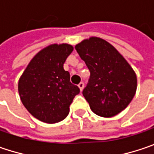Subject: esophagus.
Listing matches in <instances>:
<instances>
[{"label":"esophagus","instance_id":"34e87169","mask_svg":"<svg viewBox=\"0 0 154 154\" xmlns=\"http://www.w3.org/2000/svg\"><path fill=\"white\" fill-rule=\"evenodd\" d=\"M78 87H79L80 90H83V89H84V82H80V83H79V84H78Z\"/></svg>","mask_w":154,"mask_h":154}]
</instances>
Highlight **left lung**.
I'll use <instances>...</instances> for the list:
<instances>
[{
  "instance_id": "left-lung-1",
  "label": "left lung",
  "mask_w": 154,
  "mask_h": 154,
  "mask_svg": "<svg viewBox=\"0 0 154 154\" xmlns=\"http://www.w3.org/2000/svg\"><path fill=\"white\" fill-rule=\"evenodd\" d=\"M90 70L83 95L97 116L112 117L128 107L134 98L137 78L119 51L100 38L85 39L75 46Z\"/></svg>"
}]
</instances>
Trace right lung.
Wrapping results in <instances>:
<instances>
[{
    "mask_svg": "<svg viewBox=\"0 0 154 154\" xmlns=\"http://www.w3.org/2000/svg\"><path fill=\"white\" fill-rule=\"evenodd\" d=\"M73 51L68 44L51 45L34 56L19 80L20 100L32 116L46 123H56L68 116L70 105L80 90L70 83L64 70Z\"/></svg>",
    "mask_w": 154,
    "mask_h": 154,
    "instance_id": "add662e5",
    "label": "right lung"
}]
</instances>
